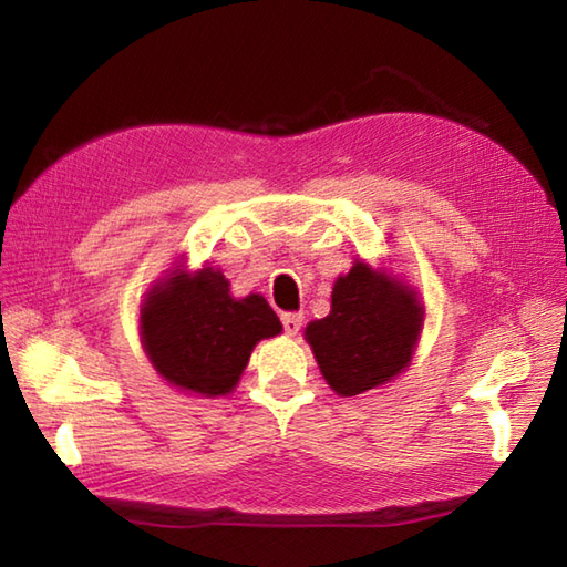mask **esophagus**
Instances as JSON below:
<instances>
[{"label":"esophagus","instance_id":"esophagus-1","mask_svg":"<svg viewBox=\"0 0 567 567\" xmlns=\"http://www.w3.org/2000/svg\"><path fill=\"white\" fill-rule=\"evenodd\" d=\"M302 321H305V317L299 315V311H285L282 315V327L290 336L299 333V329H302Z\"/></svg>","mask_w":567,"mask_h":567}]
</instances>
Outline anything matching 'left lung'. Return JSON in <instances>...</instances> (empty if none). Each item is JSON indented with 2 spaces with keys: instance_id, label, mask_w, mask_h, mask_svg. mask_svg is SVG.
Masks as SVG:
<instances>
[{
  "instance_id": "8db88e82",
  "label": "left lung",
  "mask_w": 567,
  "mask_h": 567,
  "mask_svg": "<svg viewBox=\"0 0 567 567\" xmlns=\"http://www.w3.org/2000/svg\"><path fill=\"white\" fill-rule=\"evenodd\" d=\"M421 317L414 292L355 262L333 285L331 315L311 321L305 336L331 388L355 396L406 368Z\"/></svg>"
}]
</instances>
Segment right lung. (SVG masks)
<instances>
[{"instance_id": "obj_1", "label": "right lung", "mask_w": 567, "mask_h": 567, "mask_svg": "<svg viewBox=\"0 0 567 567\" xmlns=\"http://www.w3.org/2000/svg\"><path fill=\"white\" fill-rule=\"evenodd\" d=\"M143 348L175 388L204 396L231 392L252 346L282 331L260 295L234 299L228 280L212 268L179 272L155 287L141 309Z\"/></svg>"}]
</instances>
